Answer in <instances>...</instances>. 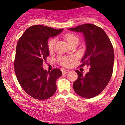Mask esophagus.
I'll return each instance as SVG.
<instances>
[{"mask_svg": "<svg viewBox=\"0 0 125 125\" xmlns=\"http://www.w3.org/2000/svg\"><path fill=\"white\" fill-rule=\"evenodd\" d=\"M69 72V70H68V69H62V74H66Z\"/></svg>", "mask_w": 125, "mask_h": 125, "instance_id": "34e87169", "label": "esophagus"}]
</instances>
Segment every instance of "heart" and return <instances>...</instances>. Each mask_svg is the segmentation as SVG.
I'll return each instance as SVG.
<instances>
[{
  "mask_svg": "<svg viewBox=\"0 0 125 125\" xmlns=\"http://www.w3.org/2000/svg\"><path fill=\"white\" fill-rule=\"evenodd\" d=\"M64 38L69 45H71L72 44L75 42L78 43L79 42V37L77 35L73 33H68L64 35ZM55 43H56V39L52 38L47 42V48L49 51H52L54 49ZM73 60V57L72 56H59L57 57V61L59 63L63 66H69L71 64V62Z\"/></svg>",
  "mask_w": 125,
  "mask_h": 125,
  "instance_id": "b5f03b06",
  "label": "heart"
}]
</instances>
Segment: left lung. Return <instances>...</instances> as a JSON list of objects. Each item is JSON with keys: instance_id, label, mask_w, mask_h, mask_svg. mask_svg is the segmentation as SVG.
<instances>
[{"instance_id": "left-lung-1", "label": "left lung", "mask_w": 125, "mask_h": 125, "mask_svg": "<svg viewBox=\"0 0 125 125\" xmlns=\"http://www.w3.org/2000/svg\"><path fill=\"white\" fill-rule=\"evenodd\" d=\"M69 30L83 33L86 49L80 67H90L85 75L76 71L78 77L73 83L74 90L83 98H92L103 91L111 79L115 59L113 47L104 30L97 25L84 24Z\"/></svg>"}]
</instances>
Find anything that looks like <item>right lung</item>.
<instances>
[{
  "label": "right lung",
  "mask_w": 125,
  "mask_h": 125,
  "mask_svg": "<svg viewBox=\"0 0 125 125\" xmlns=\"http://www.w3.org/2000/svg\"><path fill=\"white\" fill-rule=\"evenodd\" d=\"M62 30L34 25L27 29L17 42L15 73L22 89L33 98L44 100L56 92V81L61 76V71L53 69L47 71L44 70L42 64L49 56L48 39L57 36Z\"/></svg>",
  "instance_id": "1"
}]
</instances>
